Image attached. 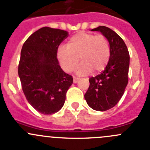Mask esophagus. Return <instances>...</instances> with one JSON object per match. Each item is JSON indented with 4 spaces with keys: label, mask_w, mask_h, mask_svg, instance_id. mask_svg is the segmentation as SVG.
<instances>
[{
    "label": "esophagus",
    "mask_w": 150,
    "mask_h": 150,
    "mask_svg": "<svg viewBox=\"0 0 150 150\" xmlns=\"http://www.w3.org/2000/svg\"><path fill=\"white\" fill-rule=\"evenodd\" d=\"M78 81H79V78H76V77H74V78H73V82H74V83H76Z\"/></svg>",
    "instance_id": "34e87169"
}]
</instances>
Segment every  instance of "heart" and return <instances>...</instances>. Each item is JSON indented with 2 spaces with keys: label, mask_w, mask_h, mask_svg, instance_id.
<instances>
[{
  "label": "heart",
  "mask_w": 150,
  "mask_h": 150,
  "mask_svg": "<svg viewBox=\"0 0 150 150\" xmlns=\"http://www.w3.org/2000/svg\"><path fill=\"white\" fill-rule=\"evenodd\" d=\"M110 57L108 40L103 35L81 32L69 40L67 47L61 46L57 51V58L65 72H72L82 61L78 69L80 75L92 70L99 72L107 67Z\"/></svg>",
  "instance_id": "obj_1"
}]
</instances>
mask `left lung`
<instances>
[{
  "instance_id": "1",
  "label": "left lung",
  "mask_w": 150,
  "mask_h": 150,
  "mask_svg": "<svg viewBox=\"0 0 150 150\" xmlns=\"http://www.w3.org/2000/svg\"><path fill=\"white\" fill-rule=\"evenodd\" d=\"M92 31L100 32L110 47V57L104 70L89 79V86L84 95L92 110L106 111L119 101L128 83L129 54L123 39L107 26H100Z\"/></svg>"
}]
</instances>
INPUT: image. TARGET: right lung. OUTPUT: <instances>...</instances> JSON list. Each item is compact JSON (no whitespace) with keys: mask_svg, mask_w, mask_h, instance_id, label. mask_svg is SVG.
I'll list each match as a JSON object with an SVG mask.
<instances>
[{"mask_svg":"<svg viewBox=\"0 0 150 150\" xmlns=\"http://www.w3.org/2000/svg\"><path fill=\"white\" fill-rule=\"evenodd\" d=\"M68 37L67 31L43 27L23 43L18 65V75L26 100L43 115L59 111L73 78L61 68L57 51Z\"/></svg>","mask_w":150,"mask_h":150,"instance_id":"1","label":"right lung"}]
</instances>
